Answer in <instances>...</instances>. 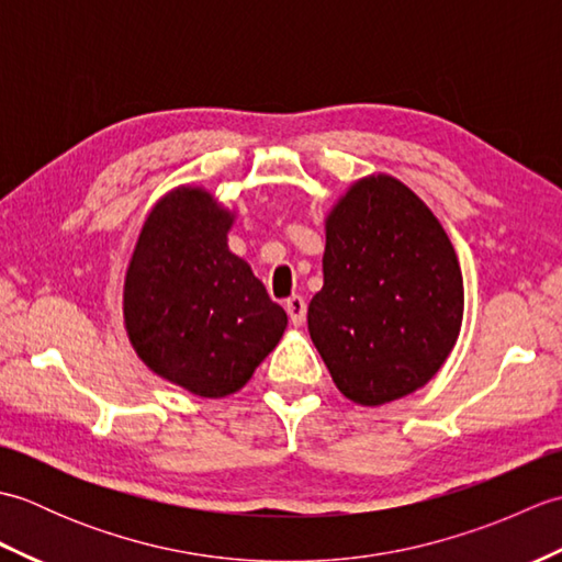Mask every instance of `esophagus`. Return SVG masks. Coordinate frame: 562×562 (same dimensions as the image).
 I'll use <instances>...</instances> for the list:
<instances>
[{
	"mask_svg": "<svg viewBox=\"0 0 562 562\" xmlns=\"http://www.w3.org/2000/svg\"><path fill=\"white\" fill-rule=\"evenodd\" d=\"M284 308H288L292 326L300 328V326L304 324V321H306V302H304V296L292 294L290 300H288V304H284Z\"/></svg>",
	"mask_w": 562,
	"mask_h": 562,
	"instance_id": "esophagus-1",
	"label": "esophagus"
}]
</instances>
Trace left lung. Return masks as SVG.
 <instances>
[{"label":"left lung","instance_id":"left-lung-1","mask_svg":"<svg viewBox=\"0 0 562 562\" xmlns=\"http://www.w3.org/2000/svg\"><path fill=\"white\" fill-rule=\"evenodd\" d=\"M324 224V288L306 321L333 384L369 408L411 396L461 333L463 278L445 226L389 173L355 181Z\"/></svg>","mask_w":562,"mask_h":562}]
</instances>
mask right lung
<instances>
[{
	"instance_id": "add662e5",
	"label": "right lung",
	"mask_w": 562,
	"mask_h": 562,
	"mask_svg": "<svg viewBox=\"0 0 562 562\" xmlns=\"http://www.w3.org/2000/svg\"><path fill=\"white\" fill-rule=\"evenodd\" d=\"M236 212L202 186L154 202L123 284L130 345L154 374L200 398L241 391L274 350L288 314L229 250Z\"/></svg>"
}]
</instances>
